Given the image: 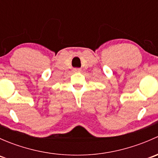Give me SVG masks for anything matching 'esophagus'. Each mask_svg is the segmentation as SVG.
Listing matches in <instances>:
<instances>
[{"instance_id":"1","label":"esophagus","mask_w":158,"mask_h":158,"mask_svg":"<svg viewBox=\"0 0 158 158\" xmlns=\"http://www.w3.org/2000/svg\"><path fill=\"white\" fill-rule=\"evenodd\" d=\"M80 71L81 69H79V68H74V69H73V72H74V73H78V72Z\"/></svg>"}]
</instances>
